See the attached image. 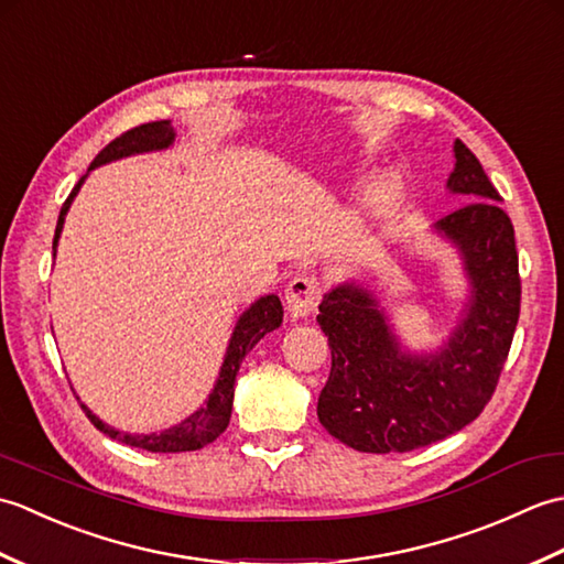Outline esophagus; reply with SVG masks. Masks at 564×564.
<instances>
[{
  "mask_svg": "<svg viewBox=\"0 0 564 564\" xmlns=\"http://www.w3.org/2000/svg\"><path fill=\"white\" fill-rule=\"evenodd\" d=\"M319 297L322 289L315 275H295L285 289V310L293 319H303L315 313Z\"/></svg>",
  "mask_w": 564,
  "mask_h": 564,
  "instance_id": "obj_1",
  "label": "esophagus"
}]
</instances>
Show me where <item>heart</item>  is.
I'll use <instances>...</instances> for the list:
<instances>
[{
	"label": "heart",
	"instance_id": "obj_1",
	"mask_svg": "<svg viewBox=\"0 0 564 564\" xmlns=\"http://www.w3.org/2000/svg\"><path fill=\"white\" fill-rule=\"evenodd\" d=\"M400 188H402V184L394 176L382 178V182H376L373 186H370L364 196L361 210H358L351 218V230L358 232L368 218L386 215L394 206V198L400 196Z\"/></svg>",
	"mask_w": 564,
	"mask_h": 564
}]
</instances>
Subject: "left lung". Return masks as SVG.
<instances>
[{
  "label": "left lung",
  "mask_w": 564,
  "mask_h": 564,
  "mask_svg": "<svg viewBox=\"0 0 564 564\" xmlns=\"http://www.w3.org/2000/svg\"><path fill=\"white\" fill-rule=\"evenodd\" d=\"M451 194L467 203L434 227L458 247L470 297L458 327L434 354H410L376 295L341 283L319 303L332 370L317 400L319 424L361 453H406L475 422L492 400L521 310L513 225L480 160L453 145Z\"/></svg>",
  "instance_id": "left-lung-1"
}]
</instances>
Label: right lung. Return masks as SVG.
I'll return each instance as SVG.
<instances>
[{
	"label": "right lung",
	"mask_w": 564,
	"mask_h": 564,
	"mask_svg": "<svg viewBox=\"0 0 564 564\" xmlns=\"http://www.w3.org/2000/svg\"><path fill=\"white\" fill-rule=\"evenodd\" d=\"M174 138H176V133L172 128V121L142 123L133 130H126L121 138H116L113 142H109V145H106L97 154V158H94V162L89 164V172L97 170V166H101V164L130 158V154L166 150L174 142ZM87 174L79 178L77 186L72 188V194L63 203V208H59V218H57V227H55V237H53V257H55V249H57L59 232H63L65 215L72 206V200H75L79 186L84 184V178H87ZM281 322H283V305L279 301V295H263V297H259L257 303H251L237 319L230 344H227L225 361L220 366V376H218V380H215V388L208 394V400L203 402V406H198V410L191 414L188 419H184L182 424L164 429V431H160V434H123V431L104 424L97 414H91L87 404H82V410L87 412L89 422L94 426L104 431L106 436H111L113 441L126 443V446L142 448V451H150V453L198 451V448L208 446V443L218 438L223 431L227 429V424H230L232 398H235V378H237L239 366H242V358L251 349H254L263 334H269L275 327H281Z\"/></svg>",
	"instance_id": "obj_1"
}]
</instances>
